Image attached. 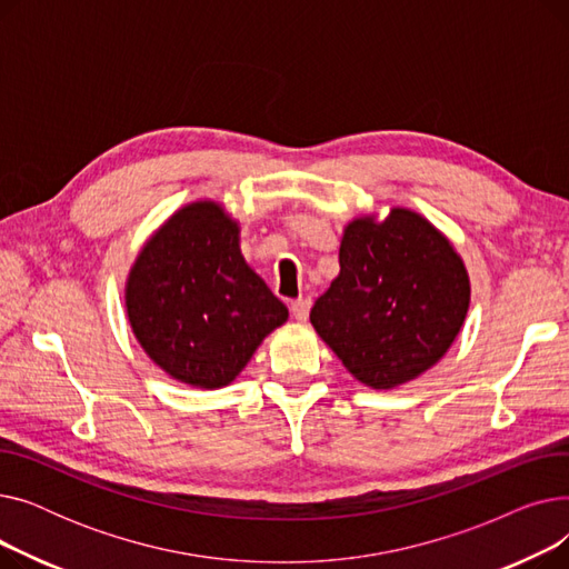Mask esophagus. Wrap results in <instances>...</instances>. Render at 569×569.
<instances>
[{
	"instance_id": "1",
	"label": "esophagus",
	"mask_w": 569,
	"mask_h": 569,
	"mask_svg": "<svg viewBox=\"0 0 569 569\" xmlns=\"http://www.w3.org/2000/svg\"><path fill=\"white\" fill-rule=\"evenodd\" d=\"M290 311H292L295 320L305 322V320L309 318V311H311V300H309V297H300V300H295V302L290 305Z\"/></svg>"
}]
</instances>
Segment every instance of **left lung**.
<instances>
[{
    "instance_id": "1",
    "label": "left lung",
    "mask_w": 569,
    "mask_h": 569,
    "mask_svg": "<svg viewBox=\"0 0 569 569\" xmlns=\"http://www.w3.org/2000/svg\"><path fill=\"white\" fill-rule=\"evenodd\" d=\"M339 267L311 325L355 380L395 390L442 360L470 307L468 269L445 232L408 207L355 217Z\"/></svg>"
}]
</instances>
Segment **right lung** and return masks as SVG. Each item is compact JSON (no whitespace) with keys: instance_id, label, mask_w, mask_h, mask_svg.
I'll use <instances>...</instances> for the list:
<instances>
[{"instance_id":"1","label":"right lung","mask_w":569,"mask_h":569,"mask_svg":"<svg viewBox=\"0 0 569 569\" xmlns=\"http://www.w3.org/2000/svg\"><path fill=\"white\" fill-rule=\"evenodd\" d=\"M124 305L149 360L196 390L230 385L288 320L239 249V221L209 198L179 207L142 244Z\"/></svg>"}]
</instances>
